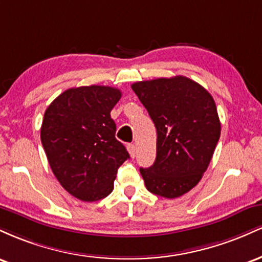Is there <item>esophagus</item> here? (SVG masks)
Returning <instances> with one entry per match:
<instances>
[{
  "instance_id": "obj_1",
  "label": "esophagus",
  "mask_w": 262,
  "mask_h": 262,
  "mask_svg": "<svg viewBox=\"0 0 262 262\" xmlns=\"http://www.w3.org/2000/svg\"><path fill=\"white\" fill-rule=\"evenodd\" d=\"M127 149H128L129 155H130V158H135V145L134 144H128Z\"/></svg>"
}]
</instances>
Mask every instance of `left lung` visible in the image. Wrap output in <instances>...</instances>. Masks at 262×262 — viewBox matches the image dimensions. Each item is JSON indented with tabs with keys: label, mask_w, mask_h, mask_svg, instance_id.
<instances>
[{
	"label": "left lung",
	"mask_w": 262,
	"mask_h": 262,
	"mask_svg": "<svg viewBox=\"0 0 262 262\" xmlns=\"http://www.w3.org/2000/svg\"><path fill=\"white\" fill-rule=\"evenodd\" d=\"M154 122L156 159L140 167L146 188L165 198L191 191L206 172L221 137V122L210 93L185 76L132 85Z\"/></svg>",
	"instance_id": "8db88e82"
}]
</instances>
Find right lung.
<instances>
[{"label":"right lung","mask_w":262,"mask_h":262,"mask_svg":"<svg viewBox=\"0 0 262 262\" xmlns=\"http://www.w3.org/2000/svg\"><path fill=\"white\" fill-rule=\"evenodd\" d=\"M121 97L114 87L81 86L62 92L44 113L40 139L53 173L83 202L107 197L119 166L129 159L111 118Z\"/></svg>","instance_id":"right-lung-1"}]
</instances>
